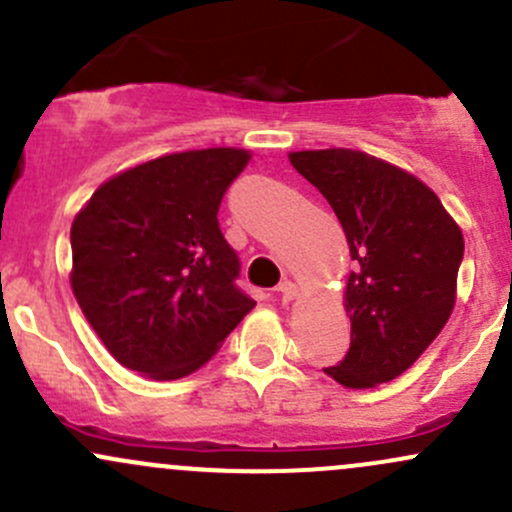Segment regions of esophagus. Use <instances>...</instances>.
I'll list each match as a JSON object with an SVG mask.
<instances>
[{"label":"esophagus","mask_w":512,"mask_h":512,"mask_svg":"<svg viewBox=\"0 0 512 512\" xmlns=\"http://www.w3.org/2000/svg\"><path fill=\"white\" fill-rule=\"evenodd\" d=\"M277 294H279V299H282V303L294 301L296 299V284H291V282L279 284L277 286Z\"/></svg>","instance_id":"esophagus-1"}]
</instances>
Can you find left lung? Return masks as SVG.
<instances>
[{
  "mask_svg": "<svg viewBox=\"0 0 512 512\" xmlns=\"http://www.w3.org/2000/svg\"><path fill=\"white\" fill-rule=\"evenodd\" d=\"M289 162L333 206L355 262L350 350L323 372L347 389L396 379L452 316L462 228L428 184L362 150H299Z\"/></svg>",
  "mask_w": 512,
  "mask_h": 512,
  "instance_id": "8db88e82",
  "label": "left lung"
}]
</instances>
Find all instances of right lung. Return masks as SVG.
Wrapping results in <instances>:
<instances>
[{"label": "right lung", "instance_id": "add662e5", "mask_svg": "<svg viewBox=\"0 0 512 512\" xmlns=\"http://www.w3.org/2000/svg\"><path fill=\"white\" fill-rule=\"evenodd\" d=\"M247 162L240 148L155 157L101 184L75 216L72 291L123 367L182 379L255 308L218 228L223 194Z\"/></svg>", "mask_w": 512, "mask_h": 512}]
</instances>
